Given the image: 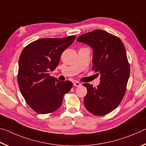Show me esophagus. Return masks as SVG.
Segmentation results:
<instances>
[{"instance_id":"34e87169","label":"esophagus","mask_w":146,"mask_h":146,"mask_svg":"<svg viewBox=\"0 0 146 146\" xmlns=\"http://www.w3.org/2000/svg\"><path fill=\"white\" fill-rule=\"evenodd\" d=\"M73 86H77V87H79V86H81V83L78 82V81H75V82H73Z\"/></svg>"}]
</instances>
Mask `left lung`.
I'll list each match as a JSON object with an SVG mask.
<instances>
[{"label":"left lung","mask_w":146,"mask_h":146,"mask_svg":"<svg viewBox=\"0 0 146 146\" xmlns=\"http://www.w3.org/2000/svg\"><path fill=\"white\" fill-rule=\"evenodd\" d=\"M76 41L92 48V70L100 76L97 88L83 84L88 91L85 107L95 115L108 114L118 107L126 91L130 68L124 45L119 38L101 29L82 35Z\"/></svg>","instance_id":"8db88e82"}]
</instances>
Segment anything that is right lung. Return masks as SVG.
Segmentation results:
<instances>
[{"label":"right lung","instance_id":"right-lung-1","mask_svg":"<svg viewBox=\"0 0 146 146\" xmlns=\"http://www.w3.org/2000/svg\"><path fill=\"white\" fill-rule=\"evenodd\" d=\"M75 38H40L22 51L19 60V86L27 104L39 114L57 110L64 94L72 88L70 81H60L49 73L57 67L62 53Z\"/></svg>","mask_w":146,"mask_h":146}]
</instances>
